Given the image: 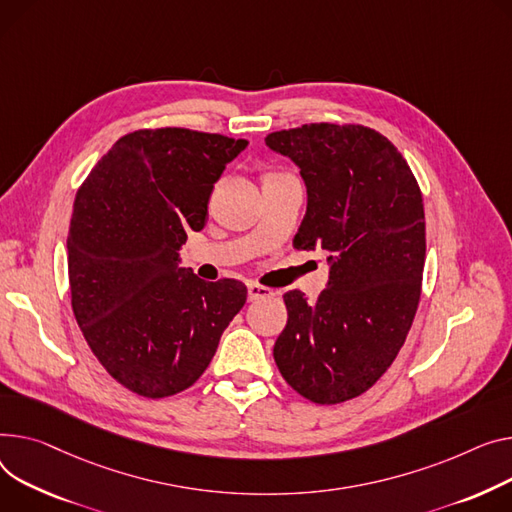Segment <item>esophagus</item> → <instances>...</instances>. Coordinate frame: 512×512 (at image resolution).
I'll use <instances>...</instances> for the list:
<instances>
[{
	"label": "esophagus",
	"mask_w": 512,
	"mask_h": 512,
	"mask_svg": "<svg viewBox=\"0 0 512 512\" xmlns=\"http://www.w3.org/2000/svg\"><path fill=\"white\" fill-rule=\"evenodd\" d=\"M247 290H249V300H251V302H255V300H259V298L274 296V290H269V288H265V286H261V284H255V282H251V284L247 286Z\"/></svg>",
	"instance_id": "obj_1"
}]
</instances>
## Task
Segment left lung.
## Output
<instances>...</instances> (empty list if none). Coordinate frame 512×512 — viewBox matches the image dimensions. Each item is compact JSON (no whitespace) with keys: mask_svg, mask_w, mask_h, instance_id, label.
I'll return each mask as SVG.
<instances>
[{"mask_svg":"<svg viewBox=\"0 0 512 512\" xmlns=\"http://www.w3.org/2000/svg\"><path fill=\"white\" fill-rule=\"evenodd\" d=\"M309 193L294 247L329 253V282L311 304L284 294L288 323L274 346L286 383L304 399L342 403L368 391L414 323L426 259L418 181L399 150L364 125L309 123L269 133Z\"/></svg>","mask_w":512,"mask_h":512,"instance_id":"8db88e82","label":"left lung"}]
</instances>
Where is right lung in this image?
<instances>
[{"label": "right lung", "instance_id": "add662e5", "mask_svg": "<svg viewBox=\"0 0 512 512\" xmlns=\"http://www.w3.org/2000/svg\"><path fill=\"white\" fill-rule=\"evenodd\" d=\"M247 144L185 127L131 131L76 193L72 309L98 362L142 397L189 389L247 302L243 282L179 267L187 230L206 226L214 183Z\"/></svg>", "mask_w": 512, "mask_h": 512}]
</instances>
